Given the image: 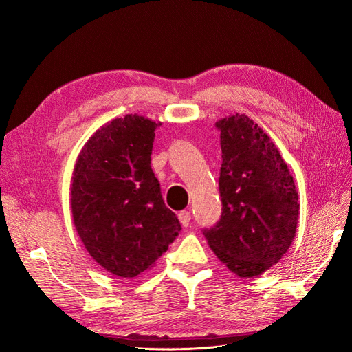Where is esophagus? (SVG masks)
Returning a JSON list of instances; mask_svg holds the SVG:
<instances>
[{
    "label": "esophagus",
    "mask_w": 352,
    "mask_h": 352,
    "mask_svg": "<svg viewBox=\"0 0 352 352\" xmlns=\"http://www.w3.org/2000/svg\"><path fill=\"white\" fill-rule=\"evenodd\" d=\"M179 220H180V223H182V226L186 228L189 225V221H190V212L186 211V210L180 211L179 212Z\"/></svg>",
    "instance_id": "obj_1"
}]
</instances>
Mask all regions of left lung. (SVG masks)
Segmentation results:
<instances>
[{
  "label": "left lung",
  "instance_id": "obj_1",
  "mask_svg": "<svg viewBox=\"0 0 352 352\" xmlns=\"http://www.w3.org/2000/svg\"><path fill=\"white\" fill-rule=\"evenodd\" d=\"M221 145V217L204 229L210 248L239 278L269 270L295 238L300 201L278 146L245 114L217 123Z\"/></svg>",
  "mask_w": 352,
  "mask_h": 352
}]
</instances>
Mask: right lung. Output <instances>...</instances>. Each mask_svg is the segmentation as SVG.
<instances>
[{
    "label": "right lung",
    "instance_id": "right-lung-1",
    "mask_svg": "<svg viewBox=\"0 0 352 352\" xmlns=\"http://www.w3.org/2000/svg\"><path fill=\"white\" fill-rule=\"evenodd\" d=\"M160 124L116 117L89 138L73 168V225L91 257L124 279L154 267L182 229L151 168Z\"/></svg>",
    "mask_w": 352,
    "mask_h": 352
}]
</instances>
